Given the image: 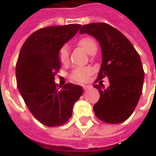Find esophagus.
I'll use <instances>...</instances> for the list:
<instances>
[{
  "mask_svg": "<svg viewBox=\"0 0 156 156\" xmlns=\"http://www.w3.org/2000/svg\"><path fill=\"white\" fill-rule=\"evenodd\" d=\"M90 87V86H88V85H87V86H83V88H84V90H87V89H88Z\"/></svg>",
  "mask_w": 156,
  "mask_h": 156,
  "instance_id": "1",
  "label": "esophagus"
}]
</instances>
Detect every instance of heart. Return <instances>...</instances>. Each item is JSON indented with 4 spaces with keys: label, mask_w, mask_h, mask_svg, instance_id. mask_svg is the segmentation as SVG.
I'll return each mask as SVG.
<instances>
[{
    "label": "heart",
    "mask_w": 156,
    "mask_h": 156,
    "mask_svg": "<svg viewBox=\"0 0 156 156\" xmlns=\"http://www.w3.org/2000/svg\"><path fill=\"white\" fill-rule=\"evenodd\" d=\"M78 45L89 55H94L97 51V44H96L95 41L91 37L81 38L78 41ZM59 59H60L61 62L63 64L69 62V52L67 46H62L61 48V49L59 50ZM91 74H92L91 69L86 68V67H80V68H76L73 70V72L71 74V77L74 81L82 82V81H87Z\"/></svg>",
    "instance_id": "1"
}]
</instances>
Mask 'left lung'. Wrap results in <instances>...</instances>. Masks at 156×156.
I'll use <instances>...</instances> for the list:
<instances>
[{
    "label": "left lung",
    "instance_id": "8db88e82",
    "mask_svg": "<svg viewBox=\"0 0 156 156\" xmlns=\"http://www.w3.org/2000/svg\"><path fill=\"white\" fill-rule=\"evenodd\" d=\"M80 34H88L99 41L102 62L98 74L108 77L109 87L95 84L100 99L94 105L95 115L111 124L123 122L133 114L143 87L144 71L134 46L116 28L103 22L82 26Z\"/></svg>",
    "mask_w": 156,
    "mask_h": 156
}]
</instances>
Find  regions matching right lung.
I'll list each match as a JSON object with an SVG mask.
<instances>
[{
	"label": "right lung",
	"instance_id": "right-lung-1",
	"mask_svg": "<svg viewBox=\"0 0 156 156\" xmlns=\"http://www.w3.org/2000/svg\"><path fill=\"white\" fill-rule=\"evenodd\" d=\"M80 24L38 29L22 45L16 63L17 87L35 119L48 127L68 122L73 107L82 94L79 85H56L55 75L61 69L59 50L75 36Z\"/></svg>",
	"mask_w": 156,
	"mask_h": 156
}]
</instances>
